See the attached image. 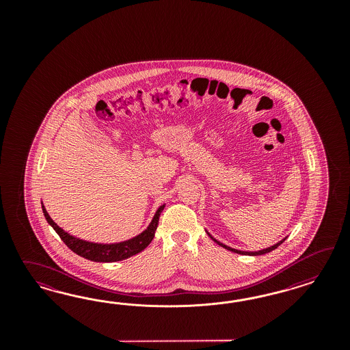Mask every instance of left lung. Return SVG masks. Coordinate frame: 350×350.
<instances>
[{"label": "left lung", "instance_id": "left-lung-1", "mask_svg": "<svg viewBox=\"0 0 350 350\" xmlns=\"http://www.w3.org/2000/svg\"><path fill=\"white\" fill-rule=\"evenodd\" d=\"M206 233L209 234V237L212 239L214 243H217V244L219 245V246H222L224 249H227V250H230V252H232V253H236V254H241V255H252V256H255V255H263L267 254V253H269V252H272V250H275L277 249L280 245L282 244L285 240H286V237L285 239H282L281 241H278L277 244L272 245V246H269V247H265V249H262V250H258V252H243V250H237V249H233V247H230V246H227V245L222 244V243H219L217 239H214L211 233L206 231Z\"/></svg>", "mask_w": 350, "mask_h": 350}]
</instances>
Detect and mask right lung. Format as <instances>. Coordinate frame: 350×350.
<instances>
[{
    "label": "right lung",
    "instance_id": "add662e5",
    "mask_svg": "<svg viewBox=\"0 0 350 350\" xmlns=\"http://www.w3.org/2000/svg\"><path fill=\"white\" fill-rule=\"evenodd\" d=\"M42 204V212L44 214L46 221L53 227L56 233L60 236V239L63 240L65 245L75 252V254L79 256H83L88 260L92 262H101V263H111V262H119L123 259H127L129 256L141 253L144 249L148 247V244L152 241L155 231L158 228L159 224L160 213L163 212L165 204L160 205L158 211L154 214L151 222L148 226V228L145 231L126 240V241H120V243H114V244H98V243H91V241H85L79 237H75L73 234L64 231L62 227H59L56 223L53 222L51 217L49 215V213L46 211L44 205Z\"/></svg>",
    "mask_w": 350,
    "mask_h": 350
}]
</instances>
